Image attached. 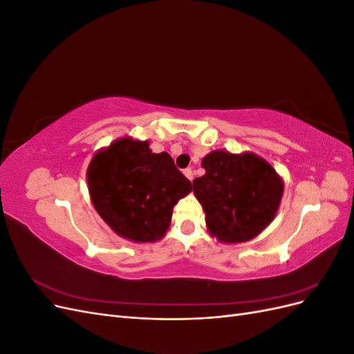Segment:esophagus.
I'll return each instance as SVG.
<instances>
[{
  "label": "esophagus",
  "mask_w": 354,
  "mask_h": 354,
  "mask_svg": "<svg viewBox=\"0 0 354 354\" xmlns=\"http://www.w3.org/2000/svg\"><path fill=\"white\" fill-rule=\"evenodd\" d=\"M185 176L192 181V180H194V171H192V168H186L185 169Z\"/></svg>",
  "instance_id": "obj_1"
}]
</instances>
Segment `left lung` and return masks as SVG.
<instances>
[{"label":"left lung","instance_id":"8db88e82","mask_svg":"<svg viewBox=\"0 0 354 354\" xmlns=\"http://www.w3.org/2000/svg\"><path fill=\"white\" fill-rule=\"evenodd\" d=\"M202 167L205 174L194 180V194L212 236L226 243L246 242L273 221L283 181L267 160L251 152L214 151Z\"/></svg>","mask_w":354,"mask_h":354}]
</instances>
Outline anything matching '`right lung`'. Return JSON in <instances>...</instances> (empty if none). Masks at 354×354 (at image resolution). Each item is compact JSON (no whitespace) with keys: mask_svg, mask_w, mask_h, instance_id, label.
<instances>
[{"mask_svg":"<svg viewBox=\"0 0 354 354\" xmlns=\"http://www.w3.org/2000/svg\"><path fill=\"white\" fill-rule=\"evenodd\" d=\"M87 183L99 216L116 234L133 242L162 238L174 205L192 190L167 152L152 153L147 142L130 137L93 156Z\"/></svg>","mask_w":354,"mask_h":354,"instance_id":"right-lung-1","label":"right lung"}]
</instances>
